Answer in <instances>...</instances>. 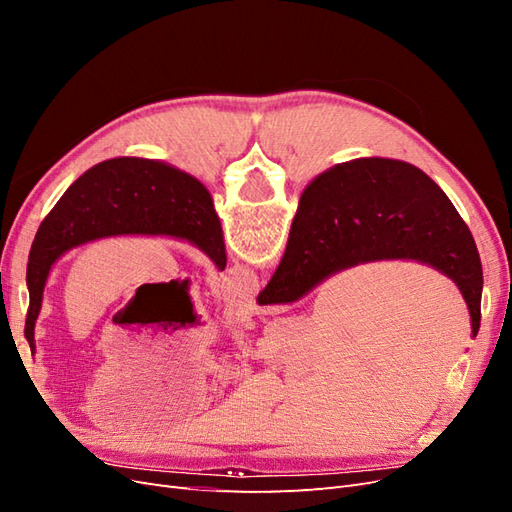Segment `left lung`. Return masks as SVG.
<instances>
[{
    "mask_svg": "<svg viewBox=\"0 0 512 512\" xmlns=\"http://www.w3.org/2000/svg\"><path fill=\"white\" fill-rule=\"evenodd\" d=\"M119 235L175 237L203 250L224 271L226 247L207 188L170 164L115 158L76 179L42 220L29 250L25 339L36 352L34 327L46 277L72 247Z\"/></svg>",
    "mask_w": 512,
    "mask_h": 512,
    "instance_id": "1",
    "label": "left lung"
}]
</instances>
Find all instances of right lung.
<instances>
[{
  "instance_id": "right-lung-1",
  "label": "right lung",
  "mask_w": 512,
  "mask_h": 512,
  "mask_svg": "<svg viewBox=\"0 0 512 512\" xmlns=\"http://www.w3.org/2000/svg\"><path fill=\"white\" fill-rule=\"evenodd\" d=\"M374 260H416L451 277L476 337L483 267L472 232L421 168L389 158L337 164L307 185L284 258L256 301H299L327 277Z\"/></svg>"
}]
</instances>
